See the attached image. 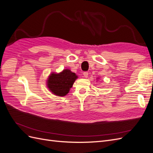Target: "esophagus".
<instances>
[{
  "label": "esophagus",
  "mask_w": 153,
  "mask_h": 153,
  "mask_svg": "<svg viewBox=\"0 0 153 153\" xmlns=\"http://www.w3.org/2000/svg\"><path fill=\"white\" fill-rule=\"evenodd\" d=\"M83 76H84V77L87 78L88 77V72H83Z\"/></svg>",
  "instance_id": "obj_1"
}]
</instances>
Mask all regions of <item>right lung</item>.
I'll list each match as a JSON object with an SVG mask.
<instances>
[{
	"label": "right lung",
	"mask_w": 153,
	"mask_h": 153,
	"mask_svg": "<svg viewBox=\"0 0 153 153\" xmlns=\"http://www.w3.org/2000/svg\"><path fill=\"white\" fill-rule=\"evenodd\" d=\"M77 78L76 74L68 69L63 70L59 74L53 73L48 78V87L55 95L65 96Z\"/></svg>",
	"instance_id": "right-lung-1"
}]
</instances>
